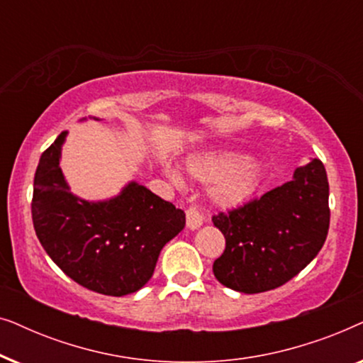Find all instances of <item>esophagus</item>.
Instances as JSON below:
<instances>
[{"instance_id": "1", "label": "esophagus", "mask_w": 363, "mask_h": 363, "mask_svg": "<svg viewBox=\"0 0 363 363\" xmlns=\"http://www.w3.org/2000/svg\"><path fill=\"white\" fill-rule=\"evenodd\" d=\"M185 215H186V225L190 230H196V228H200L203 225V216L201 213L198 211L196 206H188Z\"/></svg>"}]
</instances>
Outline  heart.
<instances>
[{"mask_svg":"<svg viewBox=\"0 0 363 363\" xmlns=\"http://www.w3.org/2000/svg\"><path fill=\"white\" fill-rule=\"evenodd\" d=\"M188 172L200 182H216L213 196L226 206L240 205L247 200L259 178V165L256 160L250 157L241 158L231 152H211L193 157L188 162ZM168 175L172 180L178 182L175 172H168Z\"/></svg>","mask_w":363,"mask_h":363,"instance_id":"b5f03b06","label":"heart"}]
</instances>
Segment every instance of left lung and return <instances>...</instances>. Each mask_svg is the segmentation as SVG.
<instances>
[{
    "label": "left lung",
    "instance_id": "1",
    "mask_svg": "<svg viewBox=\"0 0 363 363\" xmlns=\"http://www.w3.org/2000/svg\"><path fill=\"white\" fill-rule=\"evenodd\" d=\"M226 247L213 272L230 289L257 294L276 289L304 269L329 233V180L314 158L294 178L259 198L213 215Z\"/></svg>",
    "mask_w": 363,
    "mask_h": 363
}]
</instances>
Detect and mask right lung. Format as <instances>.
Wrapping results in <instances>:
<instances>
[{"label":"right lung","mask_w":363,"mask_h":363,"mask_svg":"<svg viewBox=\"0 0 363 363\" xmlns=\"http://www.w3.org/2000/svg\"><path fill=\"white\" fill-rule=\"evenodd\" d=\"M62 132L43 152L34 175L33 225L64 274L106 296L132 294L155 271L162 247L185 226V213L138 183L102 203L69 191L59 158Z\"/></svg>","instance_id":"right-lung-1"}]
</instances>
